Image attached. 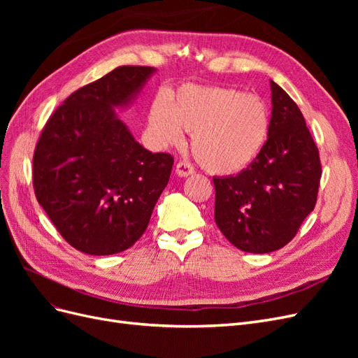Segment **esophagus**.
Returning a JSON list of instances; mask_svg holds the SVG:
<instances>
[{
    "label": "esophagus",
    "mask_w": 358,
    "mask_h": 358,
    "mask_svg": "<svg viewBox=\"0 0 358 358\" xmlns=\"http://www.w3.org/2000/svg\"><path fill=\"white\" fill-rule=\"evenodd\" d=\"M194 171H196V169H194V166L191 164V162H188V161H179L178 162L176 173H178L180 178H187V176L192 175Z\"/></svg>",
    "instance_id": "34e87169"
}]
</instances>
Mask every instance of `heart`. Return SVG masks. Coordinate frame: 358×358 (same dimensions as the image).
Here are the masks:
<instances>
[{"label": "heart", "instance_id": "obj_1", "mask_svg": "<svg viewBox=\"0 0 358 358\" xmlns=\"http://www.w3.org/2000/svg\"><path fill=\"white\" fill-rule=\"evenodd\" d=\"M149 133L161 146L191 134L192 154L213 175L242 171L262 152L270 133V112L263 99L227 86L187 85L170 101L155 100Z\"/></svg>", "mask_w": 358, "mask_h": 358}]
</instances>
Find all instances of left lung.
Masks as SVG:
<instances>
[{"mask_svg":"<svg viewBox=\"0 0 358 358\" xmlns=\"http://www.w3.org/2000/svg\"><path fill=\"white\" fill-rule=\"evenodd\" d=\"M270 133L236 176L213 178L215 222L236 248L267 254L291 242L318 197L321 161L297 104L275 82Z\"/></svg>","mask_w":358,"mask_h":358,"instance_id":"obj_1","label":"left lung"}]
</instances>
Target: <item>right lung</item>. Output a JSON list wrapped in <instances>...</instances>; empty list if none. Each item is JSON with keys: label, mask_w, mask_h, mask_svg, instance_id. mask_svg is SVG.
<instances>
[{"label": "right lung", "mask_w": 358, "mask_h": 358, "mask_svg": "<svg viewBox=\"0 0 358 358\" xmlns=\"http://www.w3.org/2000/svg\"><path fill=\"white\" fill-rule=\"evenodd\" d=\"M154 71L121 66L82 86L40 134L32 158L37 201L80 252L112 255L133 246L167 187L175 158L138 145L113 112L131 101Z\"/></svg>", "instance_id": "obj_1"}]
</instances>
